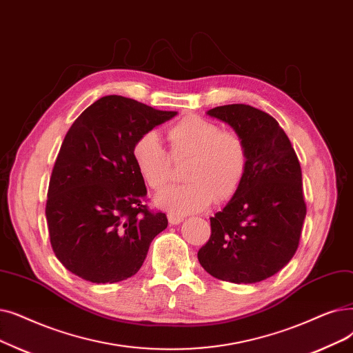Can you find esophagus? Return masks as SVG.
I'll return each mask as SVG.
<instances>
[{
    "label": "esophagus",
    "mask_w": 353,
    "mask_h": 353,
    "mask_svg": "<svg viewBox=\"0 0 353 353\" xmlns=\"http://www.w3.org/2000/svg\"><path fill=\"white\" fill-rule=\"evenodd\" d=\"M167 219H168V223H170V225H179V223L183 222L181 216H176V214H172V213L167 214Z\"/></svg>",
    "instance_id": "obj_1"
}]
</instances>
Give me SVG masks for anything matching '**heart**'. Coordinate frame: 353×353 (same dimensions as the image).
<instances>
[{
	"instance_id": "1",
	"label": "heart",
	"mask_w": 353,
	"mask_h": 353,
	"mask_svg": "<svg viewBox=\"0 0 353 353\" xmlns=\"http://www.w3.org/2000/svg\"><path fill=\"white\" fill-rule=\"evenodd\" d=\"M170 156L189 157L183 168V185L168 186L156 196V205L176 216L201 212L214 202H225L241 188L248 154L241 137L222 131L214 122L189 115L167 130ZM131 156L140 176L151 189H161L170 176V157L154 132L140 135Z\"/></svg>"
}]
</instances>
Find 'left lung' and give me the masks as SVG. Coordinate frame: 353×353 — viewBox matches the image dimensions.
<instances>
[{
    "mask_svg": "<svg viewBox=\"0 0 353 353\" xmlns=\"http://www.w3.org/2000/svg\"><path fill=\"white\" fill-rule=\"evenodd\" d=\"M206 114L234 128L247 147L248 164L238 192L210 218L212 234L197 252L199 263L222 281L259 283L297 251L305 218L300 163L267 112L232 103Z\"/></svg>",
    "mask_w": 353,
    "mask_h": 353,
    "instance_id": "left-lung-1",
    "label": "left lung"
}]
</instances>
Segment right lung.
<instances>
[{"label":"right lung","mask_w":353,"mask_h":353,"mask_svg":"<svg viewBox=\"0 0 353 353\" xmlns=\"http://www.w3.org/2000/svg\"><path fill=\"white\" fill-rule=\"evenodd\" d=\"M176 115L108 95L69 128L52 172L46 218L52 248L72 274L112 284L141 268L168 221L143 203L147 189L131 150L140 135Z\"/></svg>","instance_id":"1"}]
</instances>
